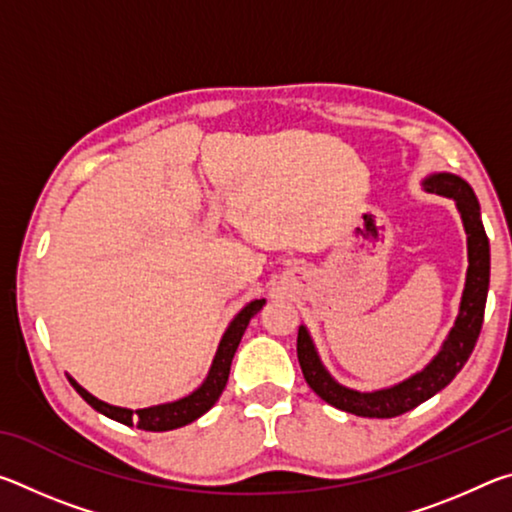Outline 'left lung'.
I'll return each mask as SVG.
<instances>
[{"label":"left lung","mask_w":512,"mask_h":512,"mask_svg":"<svg viewBox=\"0 0 512 512\" xmlns=\"http://www.w3.org/2000/svg\"><path fill=\"white\" fill-rule=\"evenodd\" d=\"M424 187L433 194H443L456 201L467 232V259H470L461 300V314H458L456 325L449 332L443 350L436 354V359L418 375H413L411 379L393 388H384V391L375 393H359L339 386L327 375L307 329H298V361L311 391L327 404L345 413L359 415V418H395V415L411 411L438 391H443L449 381L461 372L467 359H470L476 339L481 334L485 298H488L490 284V241L481 221L479 201H476L472 187L463 178L454 176V173H436V176H431L424 183Z\"/></svg>","instance_id":"obj_1"}]
</instances>
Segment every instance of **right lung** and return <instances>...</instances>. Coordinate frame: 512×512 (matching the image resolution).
<instances>
[{
  "instance_id": "add662e5",
  "label": "right lung",
  "mask_w": 512,
  "mask_h": 512,
  "mask_svg": "<svg viewBox=\"0 0 512 512\" xmlns=\"http://www.w3.org/2000/svg\"><path fill=\"white\" fill-rule=\"evenodd\" d=\"M262 307H264V300H253L250 305H246L239 311L235 320L230 323V327L225 329L223 339L219 343V350H216L212 370H210V375H207V379L203 381V386L178 402L151 406V409H140L133 413L131 409H119V406H110L106 402L97 400V397H92L88 391H85V388L76 384L74 379H69V384L76 388V393H79L94 411L108 415V418L117 420L121 424H128V427H137L144 431H171V429L185 427V424L198 420L203 413L210 411L214 402L221 397L225 384H228L230 363L239 348L241 336H244L250 318H253Z\"/></svg>"
}]
</instances>
